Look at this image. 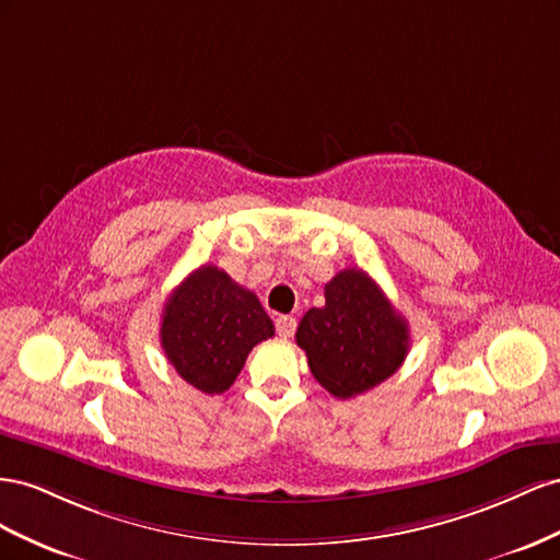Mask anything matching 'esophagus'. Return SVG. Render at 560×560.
I'll use <instances>...</instances> for the list:
<instances>
[{"mask_svg": "<svg viewBox=\"0 0 560 560\" xmlns=\"http://www.w3.org/2000/svg\"><path fill=\"white\" fill-rule=\"evenodd\" d=\"M275 326H277V332L281 335V338H291V335L295 332V326H298V322H295L293 316H277Z\"/></svg>", "mask_w": 560, "mask_h": 560, "instance_id": "esophagus-1", "label": "esophagus"}]
</instances>
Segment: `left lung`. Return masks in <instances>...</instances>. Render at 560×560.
Instances as JSON below:
<instances>
[{
  "label": "left lung",
  "mask_w": 560,
  "mask_h": 560,
  "mask_svg": "<svg viewBox=\"0 0 560 560\" xmlns=\"http://www.w3.org/2000/svg\"><path fill=\"white\" fill-rule=\"evenodd\" d=\"M318 385L338 398L377 387L406 361L408 322L363 269H342L326 283V305L312 307L298 326Z\"/></svg>",
  "instance_id": "left-lung-1"
}]
</instances>
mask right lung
Listing matches in <instances>:
<instances>
[{"label":"right lung","mask_w":560,"mask_h":560,"mask_svg":"<svg viewBox=\"0 0 560 560\" xmlns=\"http://www.w3.org/2000/svg\"><path fill=\"white\" fill-rule=\"evenodd\" d=\"M159 335L175 373L213 396L234 385L250 349L275 335V324L255 293L203 265L166 300Z\"/></svg>","instance_id":"1"}]
</instances>
